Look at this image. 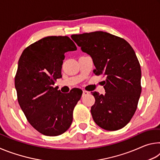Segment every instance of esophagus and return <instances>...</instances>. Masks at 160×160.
<instances>
[{"label": "esophagus", "mask_w": 160, "mask_h": 160, "mask_svg": "<svg viewBox=\"0 0 160 160\" xmlns=\"http://www.w3.org/2000/svg\"><path fill=\"white\" fill-rule=\"evenodd\" d=\"M90 94V92H89L86 91V90H83V92H82V97L88 95V94Z\"/></svg>", "instance_id": "esophagus-1"}]
</instances>
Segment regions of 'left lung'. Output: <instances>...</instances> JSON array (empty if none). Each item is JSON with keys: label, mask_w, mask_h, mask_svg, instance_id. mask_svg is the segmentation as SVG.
I'll list each match as a JSON object with an SVG mask.
<instances>
[{"label": "left lung", "mask_w": 160, "mask_h": 160, "mask_svg": "<svg viewBox=\"0 0 160 160\" xmlns=\"http://www.w3.org/2000/svg\"><path fill=\"white\" fill-rule=\"evenodd\" d=\"M83 52L92 58L94 74L104 75L106 93L92 92L93 120L102 128L117 131L131 121L141 93V69L131 46L122 38L102 31L72 34Z\"/></svg>", "instance_id": "left-lung-1"}]
</instances>
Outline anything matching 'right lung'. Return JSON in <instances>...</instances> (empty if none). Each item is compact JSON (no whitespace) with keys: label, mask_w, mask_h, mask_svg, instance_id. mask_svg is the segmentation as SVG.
Instances as JSON below:
<instances>
[{"label":"right lung","mask_w":160,"mask_h":160,"mask_svg":"<svg viewBox=\"0 0 160 160\" xmlns=\"http://www.w3.org/2000/svg\"><path fill=\"white\" fill-rule=\"evenodd\" d=\"M75 50L68 37L49 36L29 45L19 59L15 78L18 103L29 123L47 136L61 135L69 128L82 96L81 90L64 94L53 86L62 77L64 53Z\"/></svg>","instance_id":"right-lung-1"}]
</instances>
